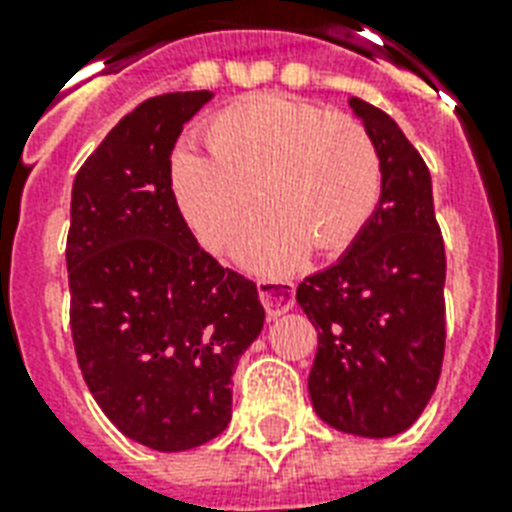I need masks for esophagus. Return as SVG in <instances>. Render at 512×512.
Returning a JSON list of instances; mask_svg holds the SVG:
<instances>
[{"mask_svg":"<svg viewBox=\"0 0 512 512\" xmlns=\"http://www.w3.org/2000/svg\"><path fill=\"white\" fill-rule=\"evenodd\" d=\"M257 295L263 300L268 316H281L289 308H295V284L287 279H260Z\"/></svg>","mask_w":512,"mask_h":512,"instance_id":"esophagus-1","label":"esophagus"}]
</instances>
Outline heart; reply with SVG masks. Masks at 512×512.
Instances as JSON below:
<instances>
[{
    "mask_svg": "<svg viewBox=\"0 0 512 512\" xmlns=\"http://www.w3.org/2000/svg\"><path fill=\"white\" fill-rule=\"evenodd\" d=\"M212 154L180 148L172 191L196 236L223 252L257 207L268 212L239 244L255 271L295 268L308 249L335 255L350 247L377 212L382 162L364 124L311 100L257 95L209 124Z\"/></svg>",
    "mask_w": 512,
    "mask_h": 512,
    "instance_id": "obj_1",
    "label": "heart"
}]
</instances>
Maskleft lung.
I'll return each instance as SVG.
<instances>
[{"label":"left lung","mask_w":512,"mask_h":512,"mask_svg":"<svg viewBox=\"0 0 512 512\" xmlns=\"http://www.w3.org/2000/svg\"><path fill=\"white\" fill-rule=\"evenodd\" d=\"M382 162L377 212L350 249L297 287L319 332L308 390L321 420L353 436L406 430L441 377L446 252L430 172L385 111L350 98Z\"/></svg>","instance_id":"obj_1"}]
</instances>
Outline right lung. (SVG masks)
<instances>
[{"label":"right lung","mask_w":512,"mask_h":512,"mask_svg":"<svg viewBox=\"0 0 512 512\" xmlns=\"http://www.w3.org/2000/svg\"><path fill=\"white\" fill-rule=\"evenodd\" d=\"M212 92L143 100L82 164L66 241L71 337L108 420L156 452L231 422V374L265 311L255 281L199 247L172 191V148Z\"/></svg>","instance_id":"obj_1"}]
</instances>
